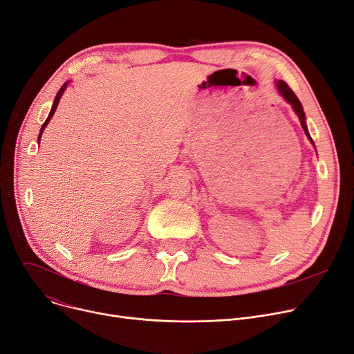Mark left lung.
Returning <instances> with one entry per match:
<instances>
[{
  "label": "left lung",
  "mask_w": 354,
  "mask_h": 354,
  "mask_svg": "<svg viewBox=\"0 0 354 354\" xmlns=\"http://www.w3.org/2000/svg\"><path fill=\"white\" fill-rule=\"evenodd\" d=\"M275 84H277L278 93H280V95H281V96H283V97H284V99L291 104L292 110L295 111L297 116H299L300 123H301V127H303V130H304L306 136H307V138H308V140L314 145V142H313V139H311V136H310V133H308V129H307V124H306V113H304L303 104L300 103L299 97H297V96L294 95V91L288 87V84H287L286 82H283V80H278Z\"/></svg>",
  "instance_id": "obj_1"
}]
</instances>
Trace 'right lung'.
Listing matches in <instances>:
<instances>
[{"label": "right lung", "mask_w": 354, "mask_h": 354, "mask_svg": "<svg viewBox=\"0 0 354 354\" xmlns=\"http://www.w3.org/2000/svg\"><path fill=\"white\" fill-rule=\"evenodd\" d=\"M66 87H67V83H64V84L62 86V88H60V90H59V93H57V96H55V99H54V103H53V107H51V110H50V113H48V118L46 119V122H44V123H43V126H41V130H40V135H39V142H40V139H41V135H43V132H44V129H46V126L48 124L50 119H51V118H53V115H54V111H55V109H57V106H59V102H60V99H62V96H63V93H64Z\"/></svg>", "instance_id": "obj_1"}]
</instances>
